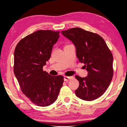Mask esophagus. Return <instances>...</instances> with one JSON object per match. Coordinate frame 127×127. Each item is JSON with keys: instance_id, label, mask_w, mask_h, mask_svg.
I'll list each match as a JSON object with an SVG mask.
<instances>
[{"instance_id": "obj_1", "label": "esophagus", "mask_w": 127, "mask_h": 127, "mask_svg": "<svg viewBox=\"0 0 127 127\" xmlns=\"http://www.w3.org/2000/svg\"><path fill=\"white\" fill-rule=\"evenodd\" d=\"M73 77H68V76H64V81H67L70 80V79H72Z\"/></svg>"}]
</instances>
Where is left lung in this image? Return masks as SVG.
Masks as SVG:
<instances>
[{
	"instance_id": "left-lung-1",
	"label": "left lung",
	"mask_w": 127,
	"mask_h": 127,
	"mask_svg": "<svg viewBox=\"0 0 127 127\" xmlns=\"http://www.w3.org/2000/svg\"><path fill=\"white\" fill-rule=\"evenodd\" d=\"M61 33L73 43L76 56L84 64L87 76H76L79 87L75 91L78 98L93 100L105 93L113 75V57L103 38L98 34L74 28Z\"/></svg>"
}]
</instances>
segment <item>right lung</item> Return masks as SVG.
Listing matches in <instances>:
<instances>
[{"label": "right lung", "instance_id": "add662e5", "mask_svg": "<svg viewBox=\"0 0 127 127\" xmlns=\"http://www.w3.org/2000/svg\"><path fill=\"white\" fill-rule=\"evenodd\" d=\"M59 37V31L39 30L21 40L15 48V77L24 94L39 106L53 104L64 83L62 76H53L43 70Z\"/></svg>", "mask_w": 127, "mask_h": 127}]
</instances>
